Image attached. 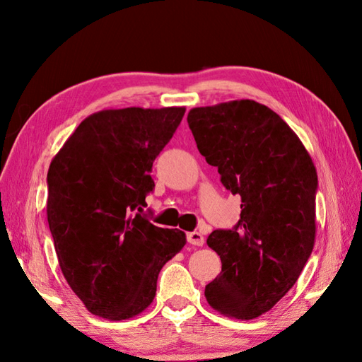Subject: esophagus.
I'll use <instances>...</instances> for the list:
<instances>
[{
    "instance_id": "34e87169",
    "label": "esophagus",
    "mask_w": 362,
    "mask_h": 362,
    "mask_svg": "<svg viewBox=\"0 0 362 362\" xmlns=\"http://www.w3.org/2000/svg\"><path fill=\"white\" fill-rule=\"evenodd\" d=\"M187 241L189 244L196 245V247H201V245H204V243H205V238L202 233H199V232H189V233H187Z\"/></svg>"
}]
</instances>
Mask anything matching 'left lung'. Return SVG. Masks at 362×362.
I'll list each match as a JSON object with an SVG mask.
<instances>
[{"label": "left lung", "instance_id": "left-lung-1", "mask_svg": "<svg viewBox=\"0 0 362 362\" xmlns=\"http://www.w3.org/2000/svg\"><path fill=\"white\" fill-rule=\"evenodd\" d=\"M188 126L222 185L241 196L238 224L206 240L222 263L206 302L224 316L255 319L294 286L311 255L316 168L294 130L252 99L196 107Z\"/></svg>", "mask_w": 362, "mask_h": 362}]
</instances>
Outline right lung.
I'll return each instance as SVG.
<instances>
[{
  "instance_id": "right-lung-1",
  "label": "right lung",
  "mask_w": 362,
  "mask_h": 362,
  "mask_svg": "<svg viewBox=\"0 0 362 362\" xmlns=\"http://www.w3.org/2000/svg\"><path fill=\"white\" fill-rule=\"evenodd\" d=\"M185 107L101 110L83 119L48 171L46 214L65 280L86 308L126 320L152 303L157 279L187 244L141 216L152 163Z\"/></svg>"
}]
</instances>
